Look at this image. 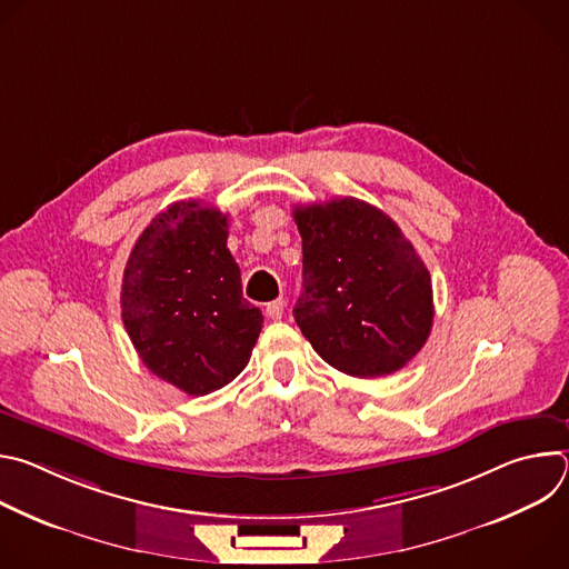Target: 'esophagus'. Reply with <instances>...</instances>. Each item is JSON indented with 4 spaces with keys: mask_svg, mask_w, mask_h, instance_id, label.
<instances>
[{
    "mask_svg": "<svg viewBox=\"0 0 569 569\" xmlns=\"http://www.w3.org/2000/svg\"><path fill=\"white\" fill-rule=\"evenodd\" d=\"M283 308H286V301L279 297V299H274V301H270V303L266 306V315H268L270 319H281Z\"/></svg>",
    "mask_w": 569,
    "mask_h": 569,
    "instance_id": "1",
    "label": "esophagus"
}]
</instances>
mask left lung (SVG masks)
Masks as SVG:
<instances>
[{
    "instance_id": "1",
    "label": "left lung",
    "mask_w": 569,
    "mask_h": 569,
    "mask_svg": "<svg viewBox=\"0 0 569 569\" xmlns=\"http://www.w3.org/2000/svg\"><path fill=\"white\" fill-rule=\"evenodd\" d=\"M303 250L297 327L312 349L353 378H380L426 345L432 281L398 224L369 202L338 198L295 207Z\"/></svg>"
}]
</instances>
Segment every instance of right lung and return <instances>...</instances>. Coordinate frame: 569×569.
Segmentation results:
<instances>
[{"label":"right lung","instance_id":"right-lung-1","mask_svg":"<svg viewBox=\"0 0 569 569\" xmlns=\"http://www.w3.org/2000/svg\"><path fill=\"white\" fill-rule=\"evenodd\" d=\"M227 213L180 200L141 231L123 270L121 317L141 362L189 396L248 367L263 315L242 297Z\"/></svg>","mask_w":569,"mask_h":569}]
</instances>
